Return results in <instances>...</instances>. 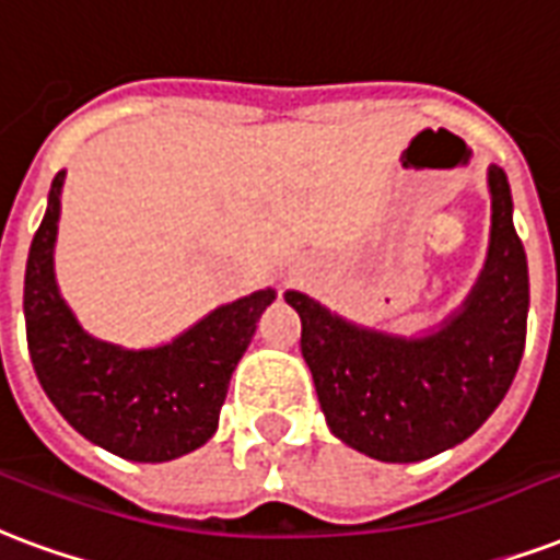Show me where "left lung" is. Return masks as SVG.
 <instances>
[{"label":"left lung","mask_w":560,"mask_h":560,"mask_svg":"<svg viewBox=\"0 0 560 560\" xmlns=\"http://www.w3.org/2000/svg\"><path fill=\"white\" fill-rule=\"evenodd\" d=\"M487 184L483 269L463 305L424 335L371 329L308 293H284L302 320V359L326 424L368 457L418 463L466 442L504 400L523 362L528 260L513 228L508 175L490 165Z\"/></svg>","instance_id":"left-lung-1"}]
</instances>
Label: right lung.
I'll list each match as a JSON object with an SVG mask.
<instances>
[{"label":"right lung","instance_id":"1","mask_svg":"<svg viewBox=\"0 0 560 560\" xmlns=\"http://www.w3.org/2000/svg\"><path fill=\"white\" fill-rule=\"evenodd\" d=\"M65 172L52 177L47 213L26 260L28 355L70 428L132 463H165L205 445L219 428L228 383L246 353L272 288L219 305L160 347H121L85 332L56 281Z\"/></svg>","mask_w":560,"mask_h":560}]
</instances>
